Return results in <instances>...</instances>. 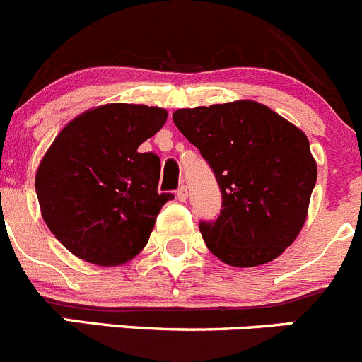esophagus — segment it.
I'll return each mask as SVG.
<instances>
[{
	"instance_id": "obj_1",
	"label": "esophagus",
	"mask_w": 362,
	"mask_h": 362,
	"mask_svg": "<svg viewBox=\"0 0 362 362\" xmlns=\"http://www.w3.org/2000/svg\"><path fill=\"white\" fill-rule=\"evenodd\" d=\"M175 197H177V201H181V202H185L188 199V188L185 187H179L177 188V192H175Z\"/></svg>"
}]
</instances>
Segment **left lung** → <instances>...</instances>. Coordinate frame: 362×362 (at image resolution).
Segmentation results:
<instances>
[{"label":"left lung","instance_id":"8db88e82","mask_svg":"<svg viewBox=\"0 0 362 362\" xmlns=\"http://www.w3.org/2000/svg\"><path fill=\"white\" fill-rule=\"evenodd\" d=\"M172 119L222 192L218 218L199 223L206 247L230 267L281 256L304 226L316 183L308 136L256 101L181 108Z\"/></svg>","mask_w":362,"mask_h":362}]
</instances>
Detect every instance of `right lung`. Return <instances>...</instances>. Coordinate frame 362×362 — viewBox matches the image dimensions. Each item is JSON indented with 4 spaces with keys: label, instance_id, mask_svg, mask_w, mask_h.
Segmentation results:
<instances>
[{
    "label": "right lung",
    "instance_id": "obj_1",
    "mask_svg": "<svg viewBox=\"0 0 362 362\" xmlns=\"http://www.w3.org/2000/svg\"><path fill=\"white\" fill-rule=\"evenodd\" d=\"M167 122L158 106L112 103L72 119L35 175L40 211L54 238L101 267L133 259L149 242L161 206L160 158L139 146Z\"/></svg>",
    "mask_w": 362,
    "mask_h": 362
}]
</instances>
